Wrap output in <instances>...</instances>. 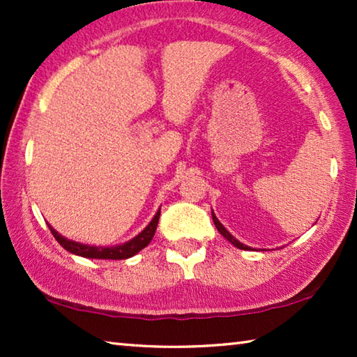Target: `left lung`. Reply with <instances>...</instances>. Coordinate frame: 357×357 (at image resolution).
Here are the masks:
<instances>
[{
    "label": "left lung",
    "instance_id": "1",
    "mask_svg": "<svg viewBox=\"0 0 357 357\" xmlns=\"http://www.w3.org/2000/svg\"><path fill=\"white\" fill-rule=\"evenodd\" d=\"M213 220H214V225H215V228L217 229H219V233L222 234V236L223 238H225V239H228L229 241V243H231L234 247H238V249H243V250H250V247H247V245H244L243 243H239V241L238 239H234L233 236H231V234H229L228 231H227V229H225V227H223L222 225V223L219 222V219H217V217L214 215V213H213Z\"/></svg>",
    "mask_w": 357,
    "mask_h": 357
}]
</instances>
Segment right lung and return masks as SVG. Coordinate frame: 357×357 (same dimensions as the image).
Here are the masks:
<instances>
[{
	"label": "right lung",
	"mask_w": 357,
	"mask_h": 357,
	"mask_svg": "<svg viewBox=\"0 0 357 357\" xmlns=\"http://www.w3.org/2000/svg\"><path fill=\"white\" fill-rule=\"evenodd\" d=\"M159 217H160V209L157 211V214L154 215V219L149 222V225L143 229V231L135 236L134 239H130L129 243H124L121 245H114V247H94V245H86V244H78L74 243V241L66 239L59 234L56 229H53L50 225V231L55 239L61 244L66 250L70 253H75V255H80L84 258H96V259H126L134 257L135 253L144 249L151 239L154 238L157 223H159Z\"/></svg>",
	"instance_id": "1"
}]
</instances>
